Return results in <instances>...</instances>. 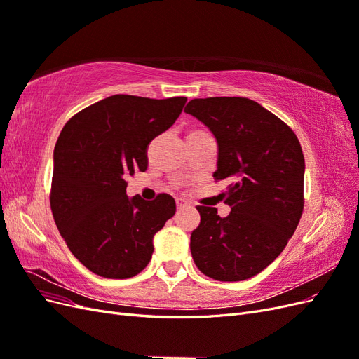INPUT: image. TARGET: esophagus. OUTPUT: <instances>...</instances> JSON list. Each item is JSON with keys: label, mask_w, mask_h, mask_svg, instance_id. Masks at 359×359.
Wrapping results in <instances>:
<instances>
[{"label": "esophagus", "mask_w": 359, "mask_h": 359, "mask_svg": "<svg viewBox=\"0 0 359 359\" xmlns=\"http://www.w3.org/2000/svg\"><path fill=\"white\" fill-rule=\"evenodd\" d=\"M177 206H178V210H182V208H186V206H189V202L181 199V198H178V199H177Z\"/></svg>", "instance_id": "obj_1"}]
</instances>
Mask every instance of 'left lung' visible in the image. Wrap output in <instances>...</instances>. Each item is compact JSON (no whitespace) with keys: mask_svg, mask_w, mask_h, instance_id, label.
<instances>
[{"mask_svg":"<svg viewBox=\"0 0 359 359\" xmlns=\"http://www.w3.org/2000/svg\"><path fill=\"white\" fill-rule=\"evenodd\" d=\"M186 114L210 128L219 147L217 181H229L227 217L198 206L190 250L201 273L219 281L255 277L273 264L295 232L304 208V154L297 135L245 97H208Z\"/></svg>","mask_w":359,"mask_h":359,"instance_id":"left-lung-1","label":"left lung"}]
</instances>
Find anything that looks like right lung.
Instances as JSON below:
<instances>
[{
	"instance_id": "right-lung-1",
	"label": "right lung",
	"mask_w": 359,
	"mask_h": 359,
	"mask_svg": "<svg viewBox=\"0 0 359 359\" xmlns=\"http://www.w3.org/2000/svg\"><path fill=\"white\" fill-rule=\"evenodd\" d=\"M186 97L116 94L76 114L53 149L50 210L73 256L106 278L139 274L153 238L177 211L175 199L126 194V178L148 168L151 140L175 123Z\"/></svg>"
}]
</instances>
